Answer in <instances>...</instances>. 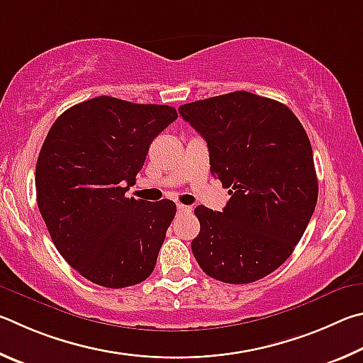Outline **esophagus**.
I'll return each instance as SVG.
<instances>
[{"label": "esophagus", "mask_w": 363, "mask_h": 363, "mask_svg": "<svg viewBox=\"0 0 363 363\" xmlns=\"http://www.w3.org/2000/svg\"><path fill=\"white\" fill-rule=\"evenodd\" d=\"M177 211H178V213H189V212L193 211V208L189 207V206H182V204H178V206H177Z\"/></svg>", "instance_id": "34e87169"}]
</instances>
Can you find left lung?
<instances>
[{"label": "left lung", "instance_id": "1", "mask_svg": "<svg viewBox=\"0 0 363 363\" xmlns=\"http://www.w3.org/2000/svg\"><path fill=\"white\" fill-rule=\"evenodd\" d=\"M178 113L207 142L212 175L231 194L223 212L196 207V262L226 284L263 279L291 255L317 204L306 130L289 106L247 91L191 101Z\"/></svg>", "mask_w": 363, "mask_h": 363}]
</instances>
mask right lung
Here are the masks:
<instances>
[{
  "mask_svg": "<svg viewBox=\"0 0 363 363\" xmlns=\"http://www.w3.org/2000/svg\"><path fill=\"white\" fill-rule=\"evenodd\" d=\"M167 105L95 97L63 111L36 162V201L54 245L82 277L106 289L143 282L177 206L125 198L150 145L177 119Z\"/></svg>",
  "mask_w": 363,
  "mask_h": 363,
  "instance_id": "add662e5",
  "label": "right lung"
}]
</instances>
